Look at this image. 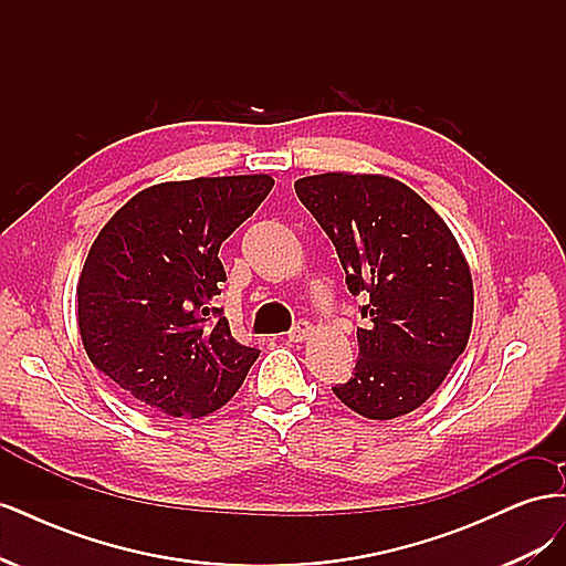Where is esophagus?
<instances>
[{
    "label": "esophagus",
    "mask_w": 566,
    "mask_h": 566,
    "mask_svg": "<svg viewBox=\"0 0 566 566\" xmlns=\"http://www.w3.org/2000/svg\"><path fill=\"white\" fill-rule=\"evenodd\" d=\"M310 335H312V323L310 321H297L293 325V331L287 333V339L290 342H304V339H310Z\"/></svg>",
    "instance_id": "esophagus-1"
}]
</instances>
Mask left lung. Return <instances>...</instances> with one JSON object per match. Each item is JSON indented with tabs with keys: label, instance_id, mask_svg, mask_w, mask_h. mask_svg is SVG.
I'll list each match as a JSON object with an SVG mask.
<instances>
[{
	"label": "left lung",
	"instance_id": "obj_1",
	"mask_svg": "<svg viewBox=\"0 0 566 566\" xmlns=\"http://www.w3.org/2000/svg\"><path fill=\"white\" fill-rule=\"evenodd\" d=\"M331 235L366 328L354 378L335 397L368 420L420 408L465 352L474 287L455 235L413 188L385 175L325 172L295 181Z\"/></svg>",
	"mask_w": 566,
	"mask_h": 566
}]
</instances>
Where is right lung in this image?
Instances as JSON below:
<instances>
[{
	"label": "right lung",
	"mask_w": 566,
	"mask_h": 566,
	"mask_svg": "<svg viewBox=\"0 0 566 566\" xmlns=\"http://www.w3.org/2000/svg\"><path fill=\"white\" fill-rule=\"evenodd\" d=\"M271 188L269 175L163 181L98 231L80 273L77 325L90 361L136 403L202 418L243 385L260 349L235 342L214 306L227 281L219 248Z\"/></svg>",
	"instance_id": "add662e5"
}]
</instances>
